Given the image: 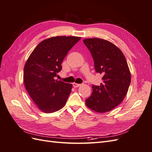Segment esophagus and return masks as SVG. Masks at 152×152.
<instances>
[{
	"label": "esophagus",
	"mask_w": 152,
	"mask_h": 152,
	"mask_svg": "<svg viewBox=\"0 0 152 152\" xmlns=\"http://www.w3.org/2000/svg\"><path fill=\"white\" fill-rule=\"evenodd\" d=\"M81 86V84H77V83H75V82H74V83H73V86L75 87V88H76V87H80Z\"/></svg>",
	"instance_id": "esophagus-1"
}]
</instances>
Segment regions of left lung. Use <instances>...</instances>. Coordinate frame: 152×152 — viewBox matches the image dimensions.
Listing matches in <instances>:
<instances>
[{
  "instance_id": "8db88e82",
  "label": "left lung",
  "mask_w": 152,
  "mask_h": 152,
  "mask_svg": "<svg viewBox=\"0 0 152 152\" xmlns=\"http://www.w3.org/2000/svg\"><path fill=\"white\" fill-rule=\"evenodd\" d=\"M83 42L94 59L95 70L103 75V83L93 85V93L86 100L87 107L104 113L122 102L127 93L131 77L126 59L115 45L102 39H86Z\"/></svg>"
}]
</instances>
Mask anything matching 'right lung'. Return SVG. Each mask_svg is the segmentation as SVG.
Returning a JSON list of instances; mask_svg holds the SVG:
<instances>
[{
    "label": "right lung",
    "instance_id": "obj_1",
    "mask_svg": "<svg viewBox=\"0 0 152 152\" xmlns=\"http://www.w3.org/2000/svg\"><path fill=\"white\" fill-rule=\"evenodd\" d=\"M81 37L58 36L45 39L32 51L25 65L23 80L28 94L44 113L65 105L72 84L55 80L68 52Z\"/></svg>",
    "mask_w": 152,
    "mask_h": 152
}]
</instances>
